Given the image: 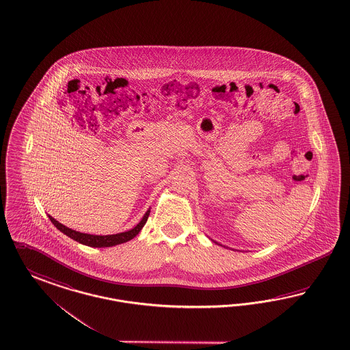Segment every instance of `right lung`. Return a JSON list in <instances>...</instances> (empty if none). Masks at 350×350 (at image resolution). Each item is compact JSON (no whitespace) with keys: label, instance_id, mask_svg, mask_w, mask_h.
<instances>
[{"label":"right lung","instance_id":"obj_1","mask_svg":"<svg viewBox=\"0 0 350 350\" xmlns=\"http://www.w3.org/2000/svg\"><path fill=\"white\" fill-rule=\"evenodd\" d=\"M149 213H150V210H148L146 215L143 216V219L140 220V223L135 228H133V229H130L127 232H124V233L109 234V236H94V234H88V233H79V232H76L73 229H69L67 226H63L62 223L57 221L50 215H49V219L51 220V223L57 226L62 233H64L68 237L77 241V242L82 243V245H86V246H90V247H112V246L121 245V243H124V242H127V241L136 237V234H139L142 228L147 223Z\"/></svg>","mask_w":350,"mask_h":350}]
</instances>
